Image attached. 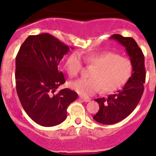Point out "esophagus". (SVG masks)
Masks as SVG:
<instances>
[{
	"label": "esophagus",
	"instance_id": "34e87169",
	"mask_svg": "<svg viewBox=\"0 0 156 156\" xmlns=\"http://www.w3.org/2000/svg\"><path fill=\"white\" fill-rule=\"evenodd\" d=\"M80 99H81L82 101H83L84 102H90V98H84V97H82V96H80L79 97Z\"/></svg>",
	"mask_w": 156,
	"mask_h": 156
}]
</instances>
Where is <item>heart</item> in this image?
Listing matches in <instances>:
<instances>
[{"label": "heart", "instance_id": "heart-1", "mask_svg": "<svg viewBox=\"0 0 156 156\" xmlns=\"http://www.w3.org/2000/svg\"><path fill=\"white\" fill-rule=\"evenodd\" d=\"M83 59L95 68L90 73V78H80L70 83L71 88L81 96H91L100 89L104 93L116 91L129 81L133 73L130 60L111 51L84 55ZM82 66L81 55L74 52L66 59L64 69L69 77H75L80 73Z\"/></svg>", "mask_w": 156, "mask_h": 156}]
</instances>
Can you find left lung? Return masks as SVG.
I'll return each mask as SVG.
<instances>
[{"label":"left lung","mask_w":156,"mask_h":156,"mask_svg":"<svg viewBox=\"0 0 156 156\" xmlns=\"http://www.w3.org/2000/svg\"><path fill=\"white\" fill-rule=\"evenodd\" d=\"M109 38L117 41L125 47L133 69L130 78L121 90L109 95L107 98L95 99L100 108L93 119L103 124H116L134 110L143 95L146 78L144 56L136 41L133 37H123L119 34L112 35Z\"/></svg>","instance_id":"left-lung-1"}]
</instances>
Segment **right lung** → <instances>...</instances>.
Here are the masks:
<instances>
[{
	"instance_id": "1",
	"label": "right lung",
	"mask_w": 156,
	"mask_h": 156,
	"mask_svg": "<svg viewBox=\"0 0 156 156\" xmlns=\"http://www.w3.org/2000/svg\"><path fill=\"white\" fill-rule=\"evenodd\" d=\"M69 48L48 33L30 35L15 60L16 90L27 114L39 125L53 126L66 119V109L78 98L68 88L54 94L65 83L60 61Z\"/></svg>"
}]
</instances>
